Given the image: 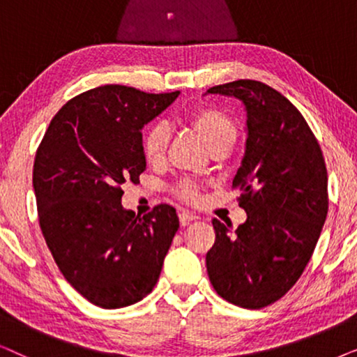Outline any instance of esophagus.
Masks as SVG:
<instances>
[{"label": "esophagus", "mask_w": 357, "mask_h": 357, "mask_svg": "<svg viewBox=\"0 0 357 357\" xmlns=\"http://www.w3.org/2000/svg\"><path fill=\"white\" fill-rule=\"evenodd\" d=\"M178 219H180V224H182V226H188V224L192 221H197L198 216H197V214H193V213L182 211V213H178Z\"/></svg>", "instance_id": "esophagus-1"}]
</instances>
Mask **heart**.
I'll list each match as a JSON object with an SVG mask.
<instances>
[{
	"label": "heart",
	"instance_id": "1",
	"mask_svg": "<svg viewBox=\"0 0 357 357\" xmlns=\"http://www.w3.org/2000/svg\"><path fill=\"white\" fill-rule=\"evenodd\" d=\"M190 123L202 135L209 149L227 146L231 148L237 138V126L226 112L216 107H198L188 116ZM169 144V128L165 123H154L144 135L143 154L149 164H159L165 158ZM177 195L185 202L197 203L199 190L195 183L185 180L177 187Z\"/></svg>",
	"mask_w": 357,
	"mask_h": 357
}]
</instances>
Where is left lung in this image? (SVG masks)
<instances>
[{"label": "left lung", "mask_w": 357, "mask_h": 357, "mask_svg": "<svg viewBox=\"0 0 357 357\" xmlns=\"http://www.w3.org/2000/svg\"><path fill=\"white\" fill-rule=\"evenodd\" d=\"M208 94L245 105L247 143L232 187L247 221L237 229L213 219L206 253L209 281L219 296L243 309H261L296 284L328 213L324 154L301 112L260 81L238 79Z\"/></svg>", "instance_id": "obj_1"}]
</instances>
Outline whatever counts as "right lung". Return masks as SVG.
Returning a JSON list of instances; mask_svg holds the SVG:
<instances>
[{"instance_id":"add662e5","label":"right lung","mask_w":357,"mask_h":357,"mask_svg":"<svg viewBox=\"0 0 357 357\" xmlns=\"http://www.w3.org/2000/svg\"><path fill=\"white\" fill-rule=\"evenodd\" d=\"M178 94L119 84L86 91L58 110L37 149L32 182L43 237L65 280L102 309L153 291L178 231L169 204L143 218L121 206V185L138 183L146 169L141 130Z\"/></svg>"}]
</instances>
